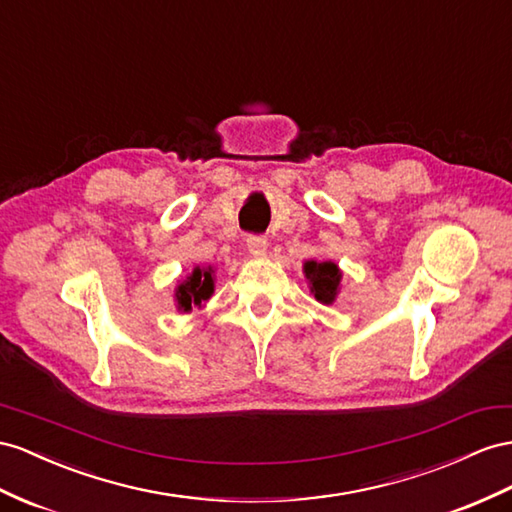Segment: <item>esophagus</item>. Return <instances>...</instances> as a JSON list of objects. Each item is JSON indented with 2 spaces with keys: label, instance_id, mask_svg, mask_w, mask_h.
Here are the masks:
<instances>
[{
  "label": "esophagus",
  "instance_id": "1",
  "mask_svg": "<svg viewBox=\"0 0 512 512\" xmlns=\"http://www.w3.org/2000/svg\"><path fill=\"white\" fill-rule=\"evenodd\" d=\"M246 246H248V251H251V255L264 257L268 251V240L264 238V235H248Z\"/></svg>",
  "mask_w": 512,
  "mask_h": 512
}]
</instances>
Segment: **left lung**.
Here are the masks:
<instances>
[{
	"label": "left lung",
	"mask_w": 512,
	"mask_h": 512,
	"mask_svg": "<svg viewBox=\"0 0 512 512\" xmlns=\"http://www.w3.org/2000/svg\"><path fill=\"white\" fill-rule=\"evenodd\" d=\"M305 277L309 281V290L316 296L318 303L333 305L342 283V270L333 261H305Z\"/></svg>",
	"instance_id": "obj_1"
}]
</instances>
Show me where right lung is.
<instances>
[{
    "label": "right lung",
    "mask_w": 512,
    "mask_h": 512,
    "mask_svg": "<svg viewBox=\"0 0 512 512\" xmlns=\"http://www.w3.org/2000/svg\"><path fill=\"white\" fill-rule=\"evenodd\" d=\"M214 294V268L196 266L190 277L183 279L175 287V300L177 309L183 313H190L192 309H201Z\"/></svg>",
    "instance_id": "add662e5"
}]
</instances>
